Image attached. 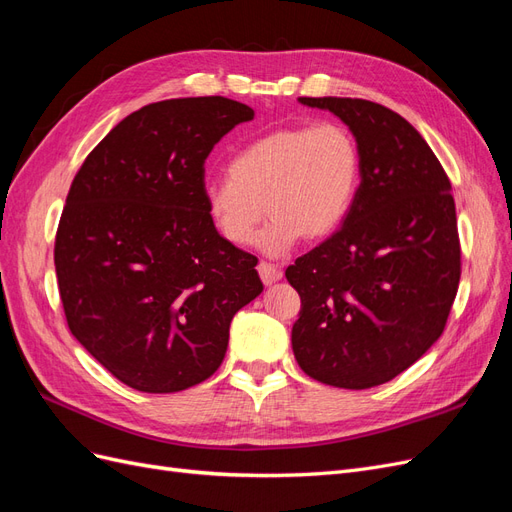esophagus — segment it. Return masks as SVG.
Instances as JSON below:
<instances>
[{
    "label": "esophagus",
    "instance_id": "1",
    "mask_svg": "<svg viewBox=\"0 0 512 512\" xmlns=\"http://www.w3.org/2000/svg\"><path fill=\"white\" fill-rule=\"evenodd\" d=\"M258 273H260L262 284H267V286H271V284L282 280V271L277 269L275 265H269V262H260V265H258Z\"/></svg>",
    "mask_w": 512,
    "mask_h": 512
}]
</instances>
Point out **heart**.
Listing matches in <instances>:
<instances>
[{"label":"heart","instance_id":"1","mask_svg":"<svg viewBox=\"0 0 512 512\" xmlns=\"http://www.w3.org/2000/svg\"><path fill=\"white\" fill-rule=\"evenodd\" d=\"M361 181L352 134L337 123L277 128L241 147L228 173L205 185V209L218 235L235 247L256 238L267 256H284L303 237L320 241L344 224Z\"/></svg>","mask_w":512,"mask_h":512}]
</instances>
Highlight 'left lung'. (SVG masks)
<instances>
[{
	"label": "left lung",
	"mask_w": 512,
	"mask_h": 512,
	"mask_svg": "<svg viewBox=\"0 0 512 512\" xmlns=\"http://www.w3.org/2000/svg\"><path fill=\"white\" fill-rule=\"evenodd\" d=\"M299 102L346 123L361 185L342 228L286 269L301 297L292 352L322 384L371 389L406 371L444 331L461 275L451 181L391 108L335 96Z\"/></svg>",
	"instance_id": "1"
}]
</instances>
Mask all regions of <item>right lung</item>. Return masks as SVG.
<instances>
[{
    "label": "right lung",
    "mask_w": 512,
    "mask_h": 512,
    "mask_svg": "<svg viewBox=\"0 0 512 512\" xmlns=\"http://www.w3.org/2000/svg\"><path fill=\"white\" fill-rule=\"evenodd\" d=\"M222 96L177 98L121 119L76 173L55 239L72 335L123 384L177 393L224 361L232 316L262 292L256 256L205 209V160L252 121Z\"/></svg>",
    "instance_id": "right-lung-1"
}]
</instances>
